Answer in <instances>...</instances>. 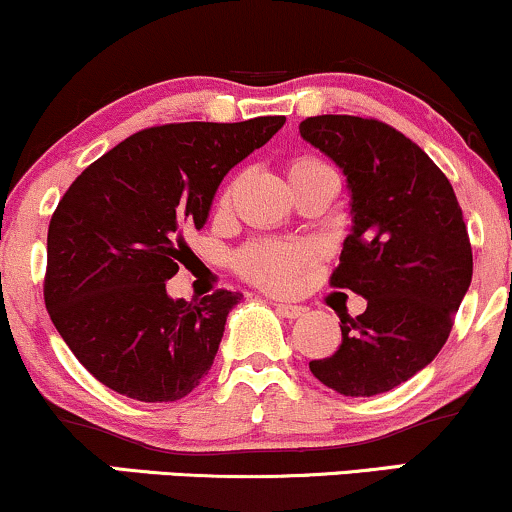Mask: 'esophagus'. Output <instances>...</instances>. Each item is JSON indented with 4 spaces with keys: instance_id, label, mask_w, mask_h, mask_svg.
I'll use <instances>...</instances> for the list:
<instances>
[{
    "instance_id": "esophagus-1",
    "label": "esophagus",
    "mask_w": 512,
    "mask_h": 512,
    "mask_svg": "<svg viewBox=\"0 0 512 512\" xmlns=\"http://www.w3.org/2000/svg\"><path fill=\"white\" fill-rule=\"evenodd\" d=\"M276 313L281 317H289V320H296V317H303L308 313V308H303V305H293V303H274Z\"/></svg>"
}]
</instances>
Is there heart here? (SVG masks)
Returning a JSON list of instances; mask_svg holds the SVG:
<instances>
[{
	"label": "heart",
	"instance_id": "heart-1",
	"mask_svg": "<svg viewBox=\"0 0 512 512\" xmlns=\"http://www.w3.org/2000/svg\"><path fill=\"white\" fill-rule=\"evenodd\" d=\"M315 173H334L327 163L317 161L313 156H298L289 163V178ZM228 195L223 197L226 202ZM313 260V248L305 243H289V240H260L238 252V272L248 276L250 281L264 286V289L281 291L289 289L301 269Z\"/></svg>",
	"mask_w": 512,
	"mask_h": 512
}]
</instances>
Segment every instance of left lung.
<instances>
[{
	"label": "left lung",
	"instance_id": "1",
	"mask_svg": "<svg viewBox=\"0 0 512 512\" xmlns=\"http://www.w3.org/2000/svg\"><path fill=\"white\" fill-rule=\"evenodd\" d=\"M298 129L342 168L351 195V233L332 286L368 301L361 315H339L342 344L310 370L339 395H380L448 342L472 284L462 209L443 170L385 122L317 115Z\"/></svg>",
	"mask_w": 512,
	"mask_h": 512
}]
</instances>
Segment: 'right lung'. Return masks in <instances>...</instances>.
Wrapping results in <instances>:
<instances>
[{
  "label": "right lung",
  "mask_w": 512,
  "mask_h": 512,
  "mask_svg": "<svg viewBox=\"0 0 512 512\" xmlns=\"http://www.w3.org/2000/svg\"><path fill=\"white\" fill-rule=\"evenodd\" d=\"M284 115L180 122L120 142L72 182L48 228L45 308L96 380L139 402H175L209 373L243 293L170 298L166 281L209 219L223 175Z\"/></svg>",
  "instance_id": "obj_1"
}]
</instances>
